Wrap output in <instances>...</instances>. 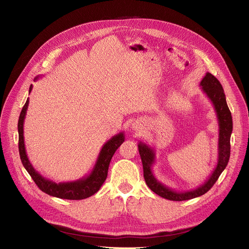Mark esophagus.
<instances>
[{"label": "esophagus", "instance_id": "esophagus-1", "mask_svg": "<svg viewBox=\"0 0 249 249\" xmlns=\"http://www.w3.org/2000/svg\"><path fill=\"white\" fill-rule=\"evenodd\" d=\"M132 128L135 130V131H140V129H142L141 126L138 123H133L132 124Z\"/></svg>", "mask_w": 249, "mask_h": 249}]
</instances>
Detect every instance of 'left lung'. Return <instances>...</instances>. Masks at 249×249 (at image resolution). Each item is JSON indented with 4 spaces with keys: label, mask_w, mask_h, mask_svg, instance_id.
Wrapping results in <instances>:
<instances>
[{
    "label": "left lung",
    "mask_w": 249,
    "mask_h": 249,
    "mask_svg": "<svg viewBox=\"0 0 249 249\" xmlns=\"http://www.w3.org/2000/svg\"><path fill=\"white\" fill-rule=\"evenodd\" d=\"M203 93L213 104L216 111L217 120L219 124L218 136V159L217 164L204 184L194 190L189 191H176L163 185L155 178L152 172V166L155 163V152L152 147L143 142L138 143V150L143 165V176L148 188L161 198L171 201H186L200 197L210 190L218 178L224 171L230 158V137L232 133V116L227 106L224 89L220 82L210 72H206V75L200 83Z\"/></svg>",
    "instance_id": "obj_1"
}]
</instances>
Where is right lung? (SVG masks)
I'll return each instance as SVG.
<instances>
[{
  "mask_svg": "<svg viewBox=\"0 0 249 249\" xmlns=\"http://www.w3.org/2000/svg\"><path fill=\"white\" fill-rule=\"evenodd\" d=\"M38 78L39 76H36L35 81H37ZM32 88L33 87L31 85L29 88V94L31 93ZM28 105H29V99H27V101H26L18 121L19 153H20L21 161L25 169L31 176L32 179L35 181V184L38 186V188L42 192L46 193L47 195L52 196V197L65 199V200H83L96 194L104 184V181L107 178L109 164L114 153L125 140L124 132L118 133L117 135L113 136L111 139H109L106 143H105L98 155V159L96 160V163L93 169H91L89 175H87L86 177L80 179L72 180V181H61V182L52 181L50 179L45 178L36 171V169L33 167V165L31 164L27 156V153H26L23 128H24V120L26 117V113H27V109H28Z\"/></svg>",
  "mask_w": 249,
  "mask_h": 249,
  "instance_id": "right-lung-1",
  "label": "right lung"
}]
</instances>
